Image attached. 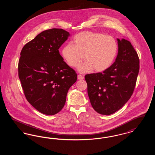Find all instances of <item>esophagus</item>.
Segmentation results:
<instances>
[{
  "label": "esophagus",
  "instance_id": "obj_1",
  "mask_svg": "<svg viewBox=\"0 0 155 155\" xmlns=\"http://www.w3.org/2000/svg\"><path fill=\"white\" fill-rule=\"evenodd\" d=\"M84 78V75H78V80H83Z\"/></svg>",
  "mask_w": 155,
  "mask_h": 155
}]
</instances>
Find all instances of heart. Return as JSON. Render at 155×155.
<instances>
[{"label": "heart", "instance_id": "1", "mask_svg": "<svg viewBox=\"0 0 155 155\" xmlns=\"http://www.w3.org/2000/svg\"><path fill=\"white\" fill-rule=\"evenodd\" d=\"M71 43L63 47L62 56L67 64L74 68L81 64L84 57L85 61L78 67L82 73L93 69L96 72L104 71L110 66L117 52V44L113 37L92 31L76 34Z\"/></svg>", "mask_w": 155, "mask_h": 155}]
</instances>
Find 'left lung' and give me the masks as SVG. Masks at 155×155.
<instances>
[{
    "label": "left lung",
    "mask_w": 155,
    "mask_h": 155,
    "mask_svg": "<svg viewBox=\"0 0 155 155\" xmlns=\"http://www.w3.org/2000/svg\"><path fill=\"white\" fill-rule=\"evenodd\" d=\"M114 63L102 73L87 74L88 94L94 109L110 115L120 110L133 95L140 70V59L131 42L117 39Z\"/></svg>",
    "instance_id": "obj_1"
}]
</instances>
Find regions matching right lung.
Here are the masks:
<instances>
[{"mask_svg": "<svg viewBox=\"0 0 155 155\" xmlns=\"http://www.w3.org/2000/svg\"><path fill=\"white\" fill-rule=\"evenodd\" d=\"M70 36L60 28L45 30L25 45L18 61V77L28 102L39 112L54 115L64 107L67 92L77 79L59 49Z\"/></svg>", "mask_w": 155, "mask_h": 155, "instance_id": "1", "label": "right lung"}]
</instances>
